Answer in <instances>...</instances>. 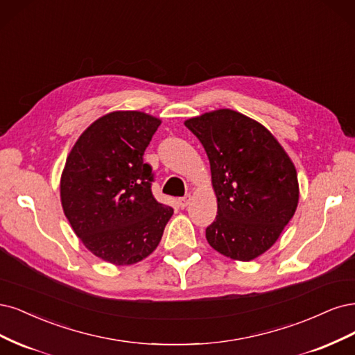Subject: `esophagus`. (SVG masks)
Wrapping results in <instances>:
<instances>
[{
  "label": "esophagus",
  "instance_id": "1",
  "mask_svg": "<svg viewBox=\"0 0 355 355\" xmlns=\"http://www.w3.org/2000/svg\"><path fill=\"white\" fill-rule=\"evenodd\" d=\"M191 199H193L191 194H187V196H184V198H180V199H178V202H180V207H181V208H186V207H189V203L191 202Z\"/></svg>",
  "mask_w": 355,
  "mask_h": 355
}]
</instances>
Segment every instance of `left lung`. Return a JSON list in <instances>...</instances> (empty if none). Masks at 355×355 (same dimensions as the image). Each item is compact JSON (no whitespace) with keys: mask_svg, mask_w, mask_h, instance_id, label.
I'll return each instance as SVG.
<instances>
[{"mask_svg":"<svg viewBox=\"0 0 355 355\" xmlns=\"http://www.w3.org/2000/svg\"><path fill=\"white\" fill-rule=\"evenodd\" d=\"M211 165L216 196L208 243L227 258L252 261L276 243L300 200L289 155L264 125L232 109L190 118Z\"/></svg>","mask_w":355,"mask_h":355,"instance_id":"1","label":"left lung"}]
</instances>
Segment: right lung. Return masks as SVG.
Wrapping results in <instances>:
<instances>
[{
	"label": "right lung",
	"mask_w": 355,
	"mask_h": 355,
	"mask_svg": "<svg viewBox=\"0 0 355 355\" xmlns=\"http://www.w3.org/2000/svg\"><path fill=\"white\" fill-rule=\"evenodd\" d=\"M161 119L116 110L79 135L60 178L67 221L84 246L115 266H132L161 242L174 209L152 193V166L143 155Z\"/></svg>",
	"instance_id": "right-lung-1"
}]
</instances>
